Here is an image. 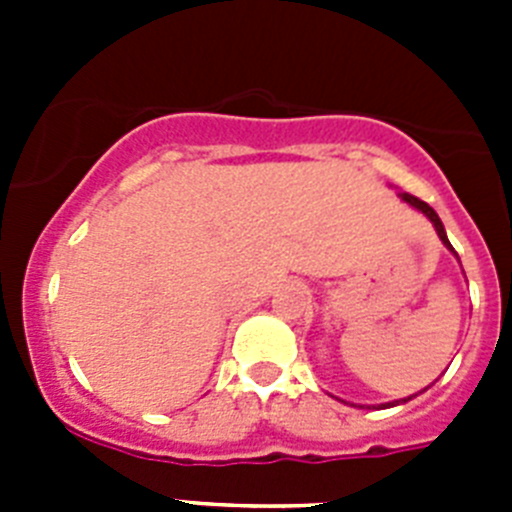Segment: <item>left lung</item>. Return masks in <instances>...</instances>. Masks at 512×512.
Returning a JSON list of instances; mask_svg holds the SVG:
<instances>
[{"label": "left lung", "instance_id": "8db88e82", "mask_svg": "<svg viewBox=\"0 0 512 512\" xmlns=\"http://www.w3.org/2000/svg\"><path fill=\"white\" fill-rule=\"evenodd\" d=\"M400 200H402V202H408V205H410V207H415V210H418V212H423V215L428 217V220H431V223H433V228H436V233H438V238H441L443 246L449 248V251L454 253V256H456L454 246H451V243H449V235H446V230H443L441 217L436 215V210H433L431 205H425L423 200H418V197H413V194H408V192H402V194H400ZM456 259H459V256H456ZM425 390H428V387H425ZM418 395H420V392H418ZM418 395L402 397V400H395V402H384V405H379V408H382V410H384V408H395V405H402V402L413 400V397H418ZM341 402H343V400H341ZM359 408H364V405H359ZM366 408H374V405H366Z\"/></svg>", "mask_w": 512, "mask_h": 512}]
</instances>
